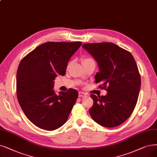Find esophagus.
Here are the masks:
<instances>
[{"mask_svg": "<svg viewBox=\"0 0 157 157\" xmlns=\"http://www.w3.org/2000/svg\"><path fill=\"white\" fill-rule=\"evenodd\" d=\"M78 96L81 97H83L86 96V93L84 92H82V91H79L78 92Z\"/></svg>", "mask_w": 157, "mask_h": 157, "instance_id": "esophagus-1", "label": "esophagus"}]
</instances>
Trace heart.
Listing matches in <instances>:
<instances>
[{
  "instance_id": "heart-1",
  "label": "heart",
  "mask_w": 157,
  "mask_h": 157,
  "mask_svg": "<svg viewBox=\"0 0 157 157\" xmlns=\"http://www.w3.org/2000/svg\"><path fill=\"white\" fill-rule=\"evenodd\" d=\"M93 60L91 58H90V57H85V58H84L83 59H82V63H84V62H87V61H90V60ZM69 65H70V63L68 64V66H69Z\"/></svg>"
}]
</instances>
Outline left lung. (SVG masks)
<instances>
[{
    "label": "left lung",
    "mask_w": 157,
    "mask_h": 157,
    "mask_svg": "<svg viewBox=\"0 0 157 157\" xmlns=\"http://www.w3.org/2000/svg\"><path fill=\"white\" fill-rule=\"evenodd\" d=\"M82 47L97 62L95 82L107 91L105 96L91 94L93 105L89 113L98 124L113 128L126 121L135 108L141 78L136 62L127 50L111 42L87 43Z\"/></svg>",
    "instance_id": "1"
}]
</instances>
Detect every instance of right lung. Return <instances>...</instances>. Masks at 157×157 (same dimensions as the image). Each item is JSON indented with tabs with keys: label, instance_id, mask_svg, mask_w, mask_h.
Wrapping results in <instances>:
<instances>
[{
	"label": "right lung",
	"instance_id": "add662e5",
	"mask_svg": "<svg viewBox=\"0 0 157 157\" xmlns=\"http://www.w3.org/2000/svg\"><path fill=\"white\" fill-rule=\"evenodd\" d=\"M82 42H48L22 59L17 73L18 103L29 120L42 129L52 131L67 121L77 101L75 89L56 95L53 80L64 76L67 62Z\"/></svg>",
	"mask_w": 157,
	"mask_h": 157
}]
</instances>
